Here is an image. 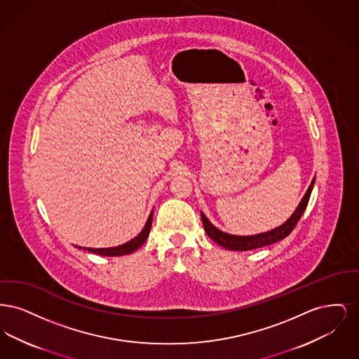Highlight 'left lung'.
<instances>
[{"instance_id": "8db88e82", "label": "left lung", "mask_w": 359, "mask_h": 359, "mask_svg": "<svg viewBox=\"0 0 359 359\" xmlns=\"http://www.w3.org/2000/svg\"><path fill=\"white\" fill-rule=\"evenodd\" d=\"M313 184H315V177L312 179L306 195L303 196L302 202L299 203L297 208L294 210V212L290 215V219L287 222L283 223L281 226L272 229V230H269L266 233H261V234H256V236H233V234H227L224 231H221L219 229H217L212 223L207 219L205 214L201 212L205 233L214 242H217L218 245H221L222 248L227 249V250L246 252V250H253V249L264 248V246L272 245L274 242H278V241L288 237L290 233H292V230L294 229V226L300 221V218H302V215H303V212H304V210L307 207Z\"/></svg>"}]
</instances>
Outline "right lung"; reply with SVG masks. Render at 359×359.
<instances>
[{"instance_id":"right-lung-1","label":"right lung","mask_w":359,"mask_h":359,"mask_svg":"<svg viewBox=\"0 0 359 359\" xmlns=\"http://www.w3.org/2000/svg\"><path fill=\"white\" fill-rule=\"evenodd\" d=\"M152 218H154V211L149 214L148 217V221L145 223L144 229L141 230V233L135 237L133 239H130L129 242L120 245V246H116V248H102V249H94V248H83L87 252L90 253H95V255H100V256L106 257H117V256H125V255H130L133 253L135 250H137L149 236V231H151V227H152ZM79 249H82L81 246H76Z\"/></svg>"}]
</instances>
